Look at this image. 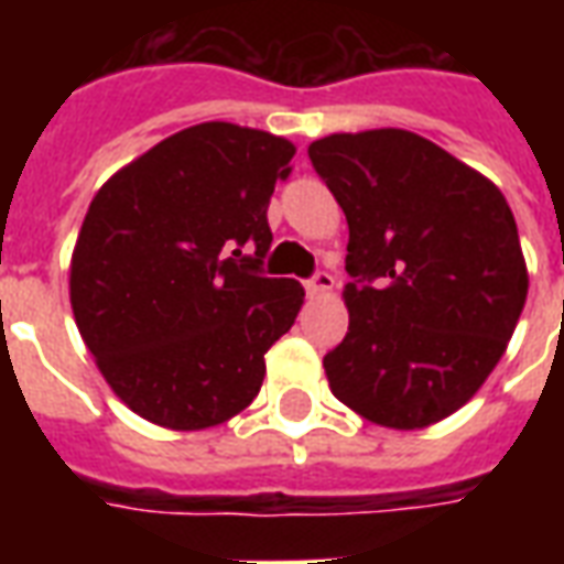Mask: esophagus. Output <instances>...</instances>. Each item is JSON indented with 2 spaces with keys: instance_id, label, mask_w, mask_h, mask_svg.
<instances>
[{
  "instance_id": "34e87169",
  "label": "esophagus",
  "mask_w": 564,
  "mask_h": 564,
  "mask_svg": "<svg viewBox=\"0 0 564 564\" xmlns=\"http://www.w3.org/2000/svg\"><path fill=\"white\" fill-rule=\"evenodd\" d=\"M332 286H335V278H332L329 271H317V274H314V278L305 283V290H307V295H311V299L332 293Z\"/></svg>"
}]
</instances>
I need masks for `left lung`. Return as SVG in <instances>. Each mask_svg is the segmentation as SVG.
I'll return each instance as SVG.
<instances>
[{"label":"left lung","instance_id":"1","mask_svg":"<svg viewBox=\"0 0 564 564\" xmlns=\"http://www.w3.org/2000/svg\"><path fill=\"white\" fill-rule=\"evenodd\" d=\"M307 156L350 229V326L323 359L329 390L399 432L447 420L492 375L525 305L508 198L408 129L335 132Z\"/></svg>","mask_w":564,"mask_h":564}]
</instances>
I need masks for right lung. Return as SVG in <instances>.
<instances>
[{"mask_svg": "<svg viewBox=\"0 0 564 564\" xmlns=\"http://www.w3.org/2000/svg\"><path fill=\"white\" fill-rule=\"evenodd\" d=\"M293 156L281 135L210 120L153 144L93 196L68 299L96 368L132 414L202 432L257 399L265 354L305 302L299 281L259 274L269 198Z\"/></svg>", "mask_w": 564, "mask_h": 564, "instance_id": "add662e5", "label": "right lung"}]
</instances>
